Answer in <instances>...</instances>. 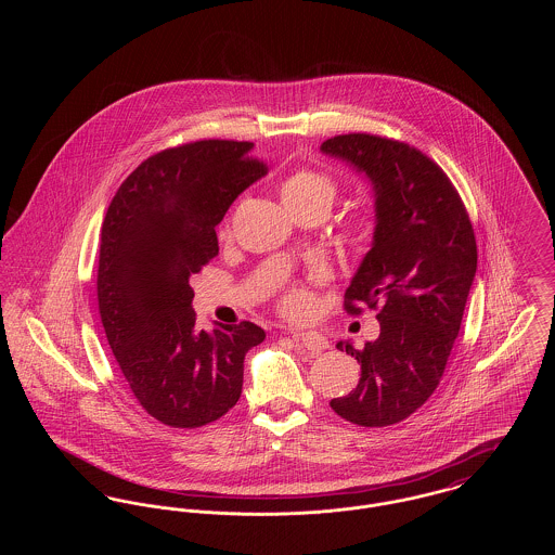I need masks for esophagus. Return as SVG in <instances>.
Wrapping results in <instances>:
<instances>
[{"label": "esophagus", "instance_id": "1", "mask_svg": "<svg viewBox=\"0 0 555 555\" xmlns=\"http://www.w3.org/2000/svg\"><path fill=\"white\" fill-rule=\"evenodd\" d=\"M293 337H295L299 344L304 345L306 349H310V351H322V349L328 347V339H326L322 333H317V331L295 333Z\"/></svg>", "mask_w": 555, "mask_h": 555}]
</instances>
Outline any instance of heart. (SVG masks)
<instances>
[{
    "label": "heart",
    "mask_w": 555,
    "mask_h": 555,
    "mask_svg": "<svg viewBox=\"0 0 555 555\" xmlns=\"http://www.w3.org/2000/svg\"><path fill=\"white\" fill-rule=\"evenodd\" d=\"M281 195L285 206H304V204H320L331 210L335 202V185L312 170H297L281 186ZM310 308V293L304 287H291L283 295V310L291 317H301Z\"/></svg>",
    "instance_id": "heart-1"
}]
</instances>
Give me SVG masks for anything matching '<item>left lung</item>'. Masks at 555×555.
I'll use <instances>...</instances> for the list:
<instances>
[{"instance_id":"8db88e82","label":"left lung","mask_w":555,"mask_h":555,"mask_svg":"<svg viewBox=\"0 0 555 555\" xmlns=\"http://www.w3.org/2000/svg\"><path fill=\"white\" fill-rule=\"evenodd\" d=\"M324 156L364 175L374 195V233L345 291V310L378 308L380 335L356 349L360 380L331 408L349 423L389 426L437 389L460 333L476 274V241L448 175L423 152L366 132L326 139Z\"/></svg>"}]
</instances>
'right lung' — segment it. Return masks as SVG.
<instances>
[{"label": "right lung", "instance_id": "obj_1", "mask_svg": "<svg viewBox=\"0 0 555 555\" xmlns=\"http://www.w3.org/2000/svg\"><path fill=\"white\" fill-rule=\"evenodd\" d=\"M247 141H195L145 159L102 224L98 299L107 344L132 396L156 421L195 428L241 397L254 322L195 328L191 276L218 254L214 227L266 166Z\"/></svg>", "mask_w": 555, "mask_h": 555}]
</instances>
